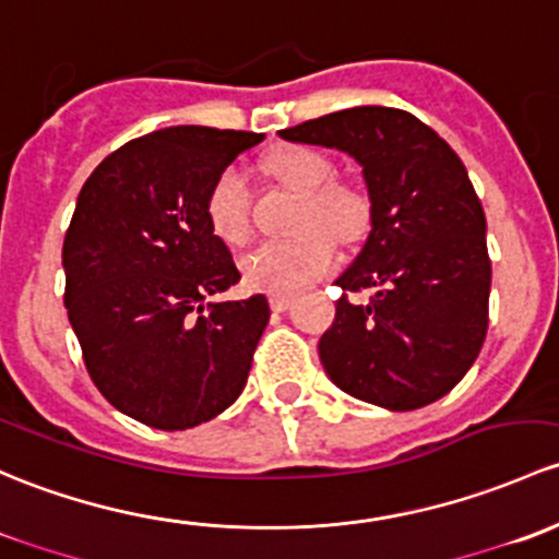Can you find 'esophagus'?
<instances>
[{
  "instance_id": "34e87169",
  "label": "esophagus",
  "mask_w": 559,
  "mask_h": 559,
  "mask_svg": "<svg viewBox=\"0 0 559 559\" xmlns=\"http://www.w3.org/2000/svg\"><path fill=\"white\" fill-rule=\"evenodd\" d=\"M269 304H272L274 312H285V309L293 304V296H272L269 298Z\"/></svg>"
}]
</instances>
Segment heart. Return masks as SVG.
I'll return each mask as SVG.
<instances>
[{"label":"heart","instance_id":"1","mask_svg":"<svg viewBox=\"0 0 559 559\" xmlns=\"http://www.w3.org/2000/svg\"><path fill=\"white\" fill-rule=\"evenodd\" d=\"M266 169L280 186L304 193L298 212V234L287 241H263L241 255L239 272L250 290L287 293L301 290L336 263V241H358L371 226V199L360 186L336 182L331 158L312 147H282L266 160ZM206 221L212 234L226 245L250 239V188L245 171L228 166L212 182L206 195Z\"/></svg>","mask_w":559,"mask_h":559}]
</instances>
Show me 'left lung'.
I'll return each instance as SVG.
<instances>
[{
    "mask_svg": "<svg viewBox=\"0 0 559 559\" xmlns=\"http://www.w3.org/2000/svg\"><path fill=\"white\" fill-rule=\"evenodd\" d=\"M287 142L336 147L364 169L371 231L342 272L320 338V364L338 390L412 412L465 377L487 336V221L457 153L395 107H353L280 131Z\"/></svg>",
    "mask_w": 559,
    "mask_h": 559,
    "instance_id": "1",
    "label": "left lung"
}]
</instances>
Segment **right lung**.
I'll return each mask as SVG.
<instances>
[{
    "label": "right lung",
    "instance_id": "obj_1",
    "mask_svg": "<svg viewBox=\"0 0 559 559\" xmlns=\"http://www.w3.org/2000/svg\"><path fill=\"white\" fill-rule=\"evenodd\" d=\"M263 134L171 126L107 155L64 237L69 322L99 393L158 430H186L239 399L269 322L266 296L206 301L239 282L212 234L215 177Z\"/></svg>",
    "mask_w": 559,
    "mask_h": 559
}]
</instances>
